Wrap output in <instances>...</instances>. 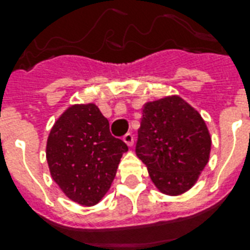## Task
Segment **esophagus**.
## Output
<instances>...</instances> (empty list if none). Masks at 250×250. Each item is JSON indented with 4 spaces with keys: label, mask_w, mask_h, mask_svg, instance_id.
Segmentation results:
<instances>
[{
    "label": "esophagus",
    "mask_w": 250,
    "mask_h": 250,
    "mask_svg": "<svg viewBox=\"0 0 250 250\" xmlns=\"http://www.w3.org/2000/svg\"><path fill=\"white\" fill-rule=\"evenodd\" d=\"M123 141L128 145V146H132V145H133V141H135V137H133L132 133H125V135L123 136Z\"/></svg>",
    "instance_id": "esophagus-1"
}]
</instances>
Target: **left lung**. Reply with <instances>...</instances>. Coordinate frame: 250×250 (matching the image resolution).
<instances>
[{
    "label": "left lung",
    "mask_w": 250,
    "mask_h": 250,
    "mask_svg": "<svg viewBox=\"0 0 250 250\" xmlns=\"http://www.w3.org/2000/svg\"><path fill=\"white\" fill-rule=\"evenodd\" d=\"M209 151L206 123L182 98L145 104L136 154L161 193L178 196L190 189L208 163Z\"/></svg>",
    "instance_id": "left-lung-1"
}]
</instances>
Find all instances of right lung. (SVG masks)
I'll list each match as a JSON object with an SVG mask.
<instances>
[{
	"instance_id": "obj_1",
	"label": "right lung",
	"mask_w": 250,
	"mask_h": 250,
	"mask_svg": "<svg viewBox=\"0 0 250 250\" xmlns=\"http://www.w3.org/2000/svg\"><path fill=\"white\" fill-rule=\"evenodd\" d=\"M128 146L109 131L95 104L72 105L50 129L47 161L50 175L70 200L94 206L105 196Z\"/></svg>"
}]
</instances>
